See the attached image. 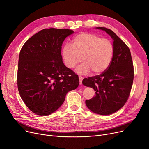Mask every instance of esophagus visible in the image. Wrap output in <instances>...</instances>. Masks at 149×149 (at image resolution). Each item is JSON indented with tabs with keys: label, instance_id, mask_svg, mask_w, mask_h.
Wrapping results in <instances>:
<instances>
[{
	"label": "esophagus",
	"instance_id": "1",
	"mask_svg": "<svg viewBox=\"0 0 149 149\" xmlns=\"http://www.w3.org/2000/svg\"><path fill=\"white\" fill-rule=\"evenodd\" d=\"M79 80H80V84H82V81H83V78L81 76H80V75L79 77Z\"/></svg>",
	"mask_w": 149,
	"mask_h": 149
}]
</instances>
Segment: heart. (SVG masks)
<instances>
[{"label": "heart", "instance_id": "1", "mask_svg": "<svg viewBox=\"0 0 149 149\" xmlns=\"http://www.w3.org/2000/svg\"><path fill=\"white\" fill-rule=\"evenodd\" d=\"M114 54L112 42L92 33H81L75 36L72 45L66 44L62 49V56L65 65L74 68L83 61L77 71L88 74L91 70L93 74L103 72L110 66Z\"/></svg>", "mask_w": 149, "mask_h": 149}]
</instances>
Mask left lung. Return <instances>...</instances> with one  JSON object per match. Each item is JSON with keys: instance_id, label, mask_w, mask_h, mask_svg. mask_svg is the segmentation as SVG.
I'll use <instances>...</instances> for the list:
<instances>
[{"instance_id": "left-lung-1", "label": "left lung", "mask_w": 149, "mask_h": 149, "mask_svg": "<svg viewBox=\"0 0 149 149\" xmlns=\"http://www.w3.org/2000/svg\"><path fill=\"white\" fill-rule=\"evenodd\" d=\"M105 31L113 40L114 54L109 67L100 75L83 80L86 86L95 90V96L86 100L90 110L100 115L118 111L127 101L134 77V68L129 47L110 29Z\"/></svg>"}]
</instances>
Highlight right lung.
I'll use <instances>...</instances> for the list:
<instances>
[{
    "instance_id": "add662e5",
    "label": "right lung",
    "mask_w": 149,
    "mask_h": 149,
    "mask_svg": "<svg viewBox=\"0 0 149 149\" xmlns=\"http://www.w3.org/2000/svg\"><path fill=\"white\" fill-rule=\"evenodd\" d=\"M74 33L69 29H43L29 38L20 50L17 88L34 113L49 115L62 105L68 92L77 88L78 75L62 61L61 46Z\"/></svg>"
}]
</instances>
